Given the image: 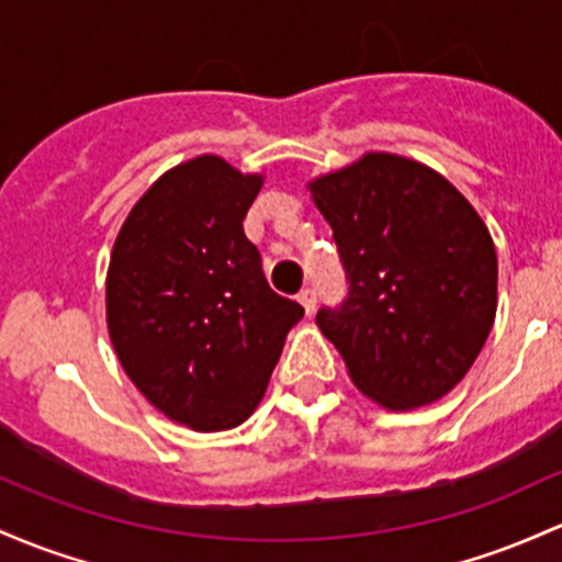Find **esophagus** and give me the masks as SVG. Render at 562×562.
I'll use <instances>...</instances> for the list:
<instances>
[{
	"label": "esophagus",
	"mask_w": 562,
	"mask_h": 562,
	"mask_svg": "<svg viewBox=\"0 0 562 562\" xmlns=\"http://www.w3.org/2000/svg\"><path fill=\"white\" fill-rule=\"evenodd\" d=\"M299 301L301 306H304V312L312 317L314 310H317V291H314V288H304V291L299 293Z\"/></svg>",
	"instance_id": "34e87169"
}]
</instances>
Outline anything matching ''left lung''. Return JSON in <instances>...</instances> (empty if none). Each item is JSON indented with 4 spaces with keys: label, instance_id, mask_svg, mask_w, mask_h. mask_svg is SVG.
<instances>
[{
    "label": "left lung",
    "instance_id": "1",
    "mask_svg": "<svg viewBox=\"0 0 562 562\" xmlns=\"http://www.w3.org/2000/svg\"><path fill=\"white\" fill-rule=\"evenodd\" d=\"M347 277L317 325L357 390L405 411L451 392L496 317V250L480 215L435 170L366 154L312 183Z\"/></svg>",
    "mask_w": 562,
    "mask_h": 562
}]
</instances>
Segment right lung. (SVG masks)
<instances>
[{
    "mask_svg": "<svg viewBox=\"0 0 562 562\" xmlns=\"http://www.w3.org/2000/svg\"><path fill=\"white\" fill-rule=\"evenodd\" d=\"M258 189L261 178L218 157L178 165L140 196L111 252L116 357L154 408L196 431L250 416L304 314L271 291L245 237Z\"/></svg>",
    "mask_w": 562,
    "mask_h": 562,
    "instance_id": "add662e5",
    "label": "right lung"
}]
</instances>
